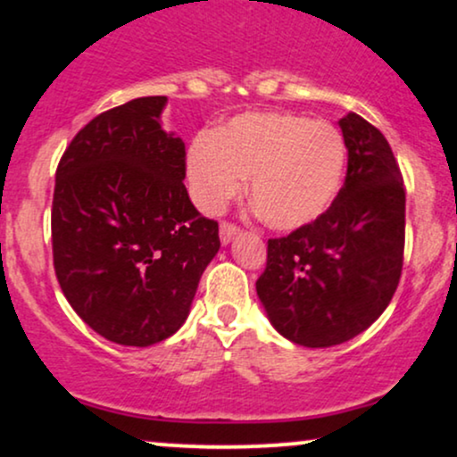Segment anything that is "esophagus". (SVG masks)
I'll return each mask as SVG.
<instances>
[{
  "label": "esophagus",
  "mask_w": 457,
  "mask_h": 457,
  "mask_svg": "<svg viewBox=\"0 0 457 457\" xmlns=\"http://www.w3.org/2000/svg\"><path fill=\"white\" fill-rule=\"evenodd\" d=\"M219 234H221V243L228 245L229 240H234L236 236L240 234V228L232 221H221V228H219Z\"/></svg>",
  "instance_id": "34e87169"
}]
</instances>
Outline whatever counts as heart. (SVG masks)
Listing matches in <instances>:
<instances>
[{"mask_svg":"<svg viewBox=\"0 0 457 457\" xmlns=\"http://www.w3.org/2000/svg\"><path fill=\"white\" fill-rule=\"evenodd\" d=\"M348 145L327 120L292 112L236 115L214 135H199L187 154L193 199L219 212L251 178V202L266 225L292 232L328 211L345 176Z\"/></svg>","mask_w":457,"mask_h":457,"instance_id":"heart-1","label":"heart"}]
</instances>
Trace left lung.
<instances>
[{
  "mask_svg": "<svg viewBox=\"0 0 457 457\" xmlns=\"http://www.w3.org/2000/svg\"><path fill=\"white\" fill-rule=\"evenodd\" d=\"M348 171L322 217L269 238L255 290L272 327L305 348L363 333L397 290L406 238V188L389 141L350 112L339 120Z\"/></svg>",
  "mask_w": 457,
  "mask_h": 457,
  "instance_id": "obj_1",
  "label": "left lung"
}]
</instances>
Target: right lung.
Instances as JSON below:
<instances>
[{"label":"right lung","instance_id":"add662e5","mask_svg":"<svg viewBox=\"0 0 457 457\" xmlns=\"http://www.w3.org/2000/svg\"><path fill=\"white\" fill-rule=\"evenodd\" d=\"M165 96L103 112L72 137L55 171L51 240L66 301L122 345L182 327L217 255L219 223L188 199L187 152L159 118Z\"/></svg>","mask_w":457,"mask_h":457}]
</instances>
